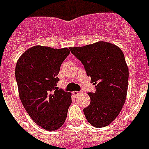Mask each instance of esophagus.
<instances>
[{"mask_svg": "<svg viewBox=\"0 0 149 149\" xmlns=\"http://www.w3.org/2000/svg\"><path fill=\"white\" fill-rule=\"evenodd\" d=\"M79 93H80V92H79V91H73V95H77Z\"/></svg>", "mask_w": 149, "mask_h": 149, "instance_id": "obj_1", "label": "esophagus"}]
</instances>
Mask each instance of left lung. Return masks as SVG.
I'll return each instance as SVG.
<instances>
[{"label":"left lung","instance_id":"obj_1","mask_svg":"<svg viewBox=\"0 0 149 149\" xmlns=\"http://www.w3.org/2000/svg\"><path fill=\"white\" fill-rule=\"evenodd\" d=\"M86 70L95 92L84 109L87 121L97 128L110 124L122 109L128 89L129 69L120 48L107 42L70 48Z\"/></svg>","mask_w":149,"mask_h":149}]
</instances>
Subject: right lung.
I'll list each match as a JSON object with an SVG mask.
<instances>
[{
    "label": "right lung",
    "mask_w": 149,
    "mask_h": 149,
    "mask_svg": "<svg viewBox=\"0 0 149 149\" xmlns=\"http://www.w3.org/2000/svg\"><path fill=\"white\" fill-rule=\"evenodd\" d=\"M69 54L67 48L36 45L17 62L15 78L22 104L31 118L47 131L63 125L71 104L70 93L56 87L60 66Z\"/></svg>",
    "instance_id": "1"
}]
</instances>
